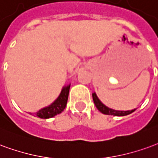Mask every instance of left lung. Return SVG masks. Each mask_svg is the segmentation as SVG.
<instances>
[{
    "mask_svg": "<svg viewBox=\"0 0 158 158\" xmlns=\"http://www.w3.org/2000/svg\"><path fill=\"white\" fill-rule=\"evenodd\" d=\"M93 102H94V104L97 107V109L99 110L100 112L102 114H109V115H114V116H125L130 114L131 113H133L135 110V109H132V110H128V111H119V110H114V109H109L107 106H105L103 104L99 99L97 97L96 93H93Z\"/></svg>",
    "mask_w": 158,
    "mask_h": 158,
    "instance_id": "obj_1",
    "label": "left lung"
}]
</instances>
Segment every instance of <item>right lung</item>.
<instances>
[{
    "label": "right lung",
    "mask_w": 158,
    "mask_h": 158,
    "mask_svg": "<svg viewBox=\"0 0 158 158\" xmlns=\"http://www.w3.org/2000/svg\"><path fill=\"white\" fill-rule=\"evenodd\" d=\"M70 87H71V84L63 87L58 98L50 105L40 109L35 114L36 116L41 118H49L60 114L65 109L66 103H67Z\"/></svg>",
    "instance_id": "obj_1"
}]
</instances>
